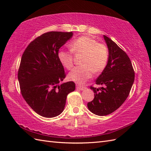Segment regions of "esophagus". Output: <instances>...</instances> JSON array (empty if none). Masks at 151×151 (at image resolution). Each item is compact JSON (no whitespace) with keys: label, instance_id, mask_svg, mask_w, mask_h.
Segmentation results:
<instances>
[{"label":"esophagus","instance_id":"1","mask_svg":"<svg viewBox=\"0 0 151 151\" xmlns=\"http://www.w3.org/2000/svg\"><path fill=\"white\" fill-rule=\"evenodd\" d=\"M76 89H79V90H84V89H86V87H84V86H81L77 85L76 86Z\"/></svg>","mask_w":151,"mask_h":151}]
</instances>
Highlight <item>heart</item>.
I'll use <instances>...</instances> for the list:
<instances>
[{
    "label": "heart",
    "mask_w": 151,
    "mask_h": 151,
    "mask_svg": "<svg viewBox=\"0 0 151 151\" xmlns=\"http://www.w3.org/2000/svg\"><path fill=\"white\" fill-rule=\"evenodd\" d=\"M70 50L75 54H84L82 58L81 66L75 67L69 75V80L84 84L90 78L93 71L101 72L106 65L109 51L107 47L99 43L97 40L88 36H82L73 40L70 43ZM71 51L60 49L58 53L59 61L67 69L73 65V58Z\"/></svg>",
    "instance_id": "1"
}]
</instances>
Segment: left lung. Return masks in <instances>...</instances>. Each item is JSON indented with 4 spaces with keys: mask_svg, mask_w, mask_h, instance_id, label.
<instances>
[{
    "mask_svg": "<svg viewBox=\"0 0 151 151\" xmlns=\"http://www.w3.org/2000/svg\"><path fill=\"white\" fill-rule=\"evenodd\" d=\"M104 39L109 51L108 60L95 81L96 84L103 87L91 86L95 97L88 103L89 111L100 116L111 114L123 104L130 93L135 76L127 53L110 38L104 35Z\"/></svg>",
    "mask_w": 151,
    "mask_h": 151,
    "instance_id": "8db88e82",
    "label": "left lung"
}]
</instances>
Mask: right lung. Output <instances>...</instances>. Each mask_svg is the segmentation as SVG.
I'll list each match as a JSON object with an SVG mask.
<instances>
[{"mask_svg": "<svg viewBox=\"0 0 151 151\" xmlns=\"http://www.w3.org/2000/svg\"><path fill=\"white\" fill-rule=\"evenodd\" d=\"M73 35L72 32L45 33L32 41L22 56L18 70L21 94L41 116L59 115L65 108L67 95L75 89L73 82L59 85L65 73L58 57L60 48Z\"/></svg>", "mask_w": 151, "mask_h": 151, "instance_id": "right-lung-1", "label": "right lung"}]
</instances>
